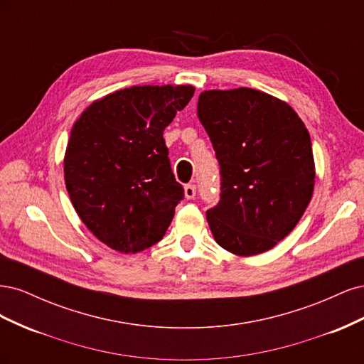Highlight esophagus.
<instances>
[{
    "label": "esophagus",
    "instance_id": "34e87169",
    "mask_svg": "<svg viewBox=\"0 0 364 364\" xmlns=\"http://www.w3.org/2000/svg\"><path fill=\"white\" fill-rule=\"evenodd\" d=\"M183 193H185V197H186V199H194V197H196V185H194V183L185 185Z\"/></svg>",
    "mask_w": 364,
    "mask_h": 364
}]
</instances>
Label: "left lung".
I'll use <instances>...</instances> for the list:
<instances>
[{"label": "left lung", "mask_w": 364, "mask_h": 364, "mask_svg": "<svg viewBox=\"0 0 364 364\" xmlns=\"http://www.w3.org/2000/svg\"><path fill=\"white\" fill-rule=\"evenodd\" d=\"M197 117L222 174L206 220L214 240L238 257L267 252L304 215L314 190L310 134L293 107L252 87L203 91Z\"/></svg>", "instance_id": "8db88e82"}]
</instances>
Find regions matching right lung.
<instances>
[{"mask_svg":"<svg viewBox=\"0 0 364 364\" xmlns=\"http://www.w3.org/2000/svg\"><path fill=\"white\" fill-rule=\"evenodd\" d=\"M193 94L191 85L130 86L95 100L74 123L65 183L85 226L111 249L141 252L170 226L183 188L162 134Z\"/></svg>","mask_w":364,"mask_h":364,"instance_id":"1","label":"right lung"}]
</instances>
